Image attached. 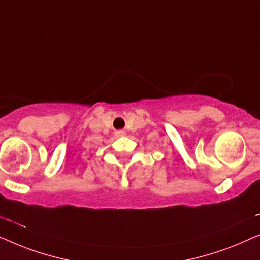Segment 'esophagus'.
I'll return each mask as SVG.
<instances>
[{
    "label": "esophagus",
    "mask_w": 260,
    "mask_h": 260,
    "mask_svg": "<svg viewBox=\"0 0 260 260\" xmlns=\"http://www.w3.org/2000/svg\"><path fill=\"white\" fill-rule=\"evenodd\" d=\"M123 135H125V131L122 129L115 131V137H123Z\"/></svg>",
    "instance_id": "obj_1"
}]
</instances>
